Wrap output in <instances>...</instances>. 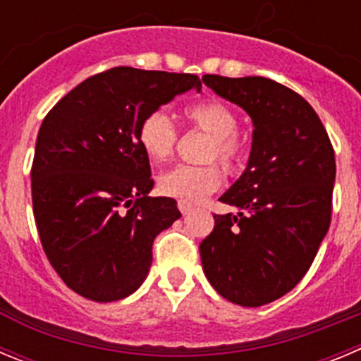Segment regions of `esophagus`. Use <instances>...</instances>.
I'll use <instances>...</instances> for the list:
<instances>
[{
    "mask_svg": "<svg viewBox=\"0 0 361 361\" xmlns=\"http://www.w3.org/2000/svg\"><path fill=\"white\" fill-rule=\"evenodd\" d=\"M177 206H178V211H180L183 214H188L191 209H193V206H191L190 202H184V200H178Z\"/></svg>",
    "mask_w": 361,
    "mask_h": 361,
    "instance_id": "esophagus-1",
    "label": "esophagus"
}]
</instances>
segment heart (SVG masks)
<instances>
[{
    "label": "heart",
    "mask_w": 361,
    "mask_h": 361,
    "mask_svg": "<svg viewBox=\"0 0 361 361\" xmlns=\"http://www.w3.org/2000/svg\"><path fill=\"white\" fill-rule=\"evenodd\" d=\"M184 116L191 127L209 135L206 161H218L227 173H236L243 166L249 155V145L236 132L238 116L229 105L220 100L197 102L184 109ZM137 140L152 161L164 163L173 155L178 132L166 112L154 111L145 116L140 123ZM220 184L221 171L216 164H180L161 173L157 178L161 193L184 202H200L216 191Z\"/></svg>",
    "instance_id": "heart-1"
}]
</instances>
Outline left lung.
<instances>
[{
	"mask_svg": "<svg viewBox=\"0 0 361 361\" xmlns=\"http://www.w3.org/2000/svg\"><path fill=\"white\" fill-rule=\"evenodd\" d=\"M207 87L252 118L245 171L220 200L200 243L204 274L224 299L257 308L279 299L312 267L331 224L335 152L312 105L270 78L206 75Z\"/></svg>",
	"mask_w": 361,
	"mask_h": 361,
	"instance_id": "left-lung-1",
	"label": "left lung"
}]
</instances>
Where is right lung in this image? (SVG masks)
I'll return each mask as SVG.
<instances>
[{
	"instance_id": "obj_1",
	"label": "right lung",
	"mask_w": 361,
	"mask_h": 361,
	"mask_svg": "<svg viewBox=\"0 0 361 361\" xmlns=\"http://www.w3.org/2000/svg\"><path fill=\"white\" fill-rule=\"evenodd\" d=\"M202 89L190 73L120 68L89 77L46 114L32 164V204L49 263L97 302L134 293L152 245L180 213L154 188L137 130L177 94Z\"/></svg>"
}]
</instances>
